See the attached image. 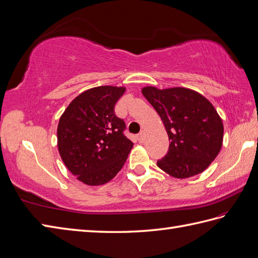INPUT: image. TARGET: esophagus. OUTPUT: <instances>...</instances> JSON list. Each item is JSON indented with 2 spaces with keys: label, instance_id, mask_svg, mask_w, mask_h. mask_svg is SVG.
Returning <instances> with one entry per match:
<instances>
[{
  "label": "esophagus",
  "instance_id": "1",
  "mask_svg": "<svg viewBox=\"0 0 258 258\" xmlns=\"http://www.w3.org/2000/svg\"><path fill=\"white\" fill-rule=\"evenodd\" d=\"M137 139H138V141H139L140 143L143 142V140H144V131H143V130L141 131L140 134L137 135Z\"/></svg>",
  "mask_w": 258,
  "mask_h": 258
}]
</instances>
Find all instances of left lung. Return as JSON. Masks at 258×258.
Returning a JSON list of instances; mask_svg holds the SVG:
<instances>
[{
	"mask_svg": "<svg viewBox=\"0 0 258 258\" xmlns=\"http://www.w3.org/2000/svg\"><path fill=\"white\" fill-rule=\"evenodd\" d=\"M160 115L168 135V151L158 166L173 177L188 178L204 172L217 158L223 141V124L202 94L185 87L142 89Z\"/></svg>",
	"mask_w": 258,
	"mask_h": 258,
	"instance_id": "obj_1",
	"label": "left lung"
}]
</instances>
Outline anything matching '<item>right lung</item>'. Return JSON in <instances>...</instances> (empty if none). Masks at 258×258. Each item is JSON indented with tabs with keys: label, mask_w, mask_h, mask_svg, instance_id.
Wrapping results in <instances>:
<instances>
[{
	"label": "right lung",
	"mask_w": 258,
	"mask_h": 258,
	"mask_svg": "<svg viewBox=\"0 0 258 258\" xmlns=\"http://www.w3.org/2000/svg\"><path fill=\"white\" fill-rule=\"evenodd\" d=\"M125 89L98 86L83 92L68 106L58 124V149L74 176L91 186L114 178L134 143L124 136L125 123L115 105Z\"/></svg>",
	"instance_id": "obj_1"
}]
</instances>
